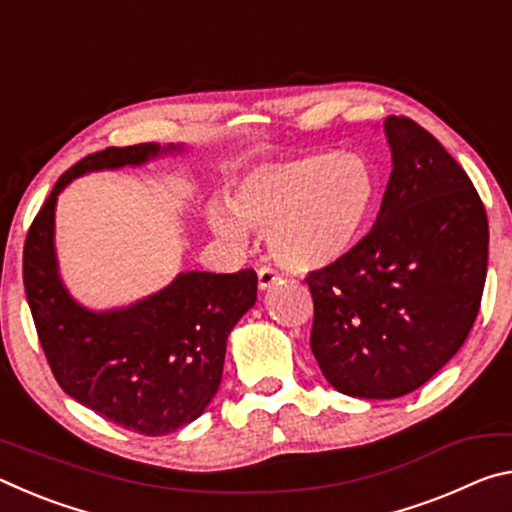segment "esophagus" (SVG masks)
<instances>
[{"label":"esophagus","mask_w":512,"mask_h":512,"mask_svg":"<svg viewBox=\"0 0 512 512\" xmlns=\"http://www.w3.org/2000/svg\"><path fill=\"white\" fill-rule=\"evenodd\" d=\"M280 280H282V275L271 266H262L257 271V282H259V289H262V291H268L273 287V284H277Z\"/></svg>","instance_id":"1"}]
</instances>
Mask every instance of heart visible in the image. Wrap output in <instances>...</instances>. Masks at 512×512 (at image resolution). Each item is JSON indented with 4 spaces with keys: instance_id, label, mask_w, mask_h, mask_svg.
<instances>
[{
    "instance_id": "obj_1",
    "label": "heart",
    "mask_w": 512,
    "mask_h": 512,
    "mask_svg": "<svg viewBox=\"0 0 512 512\" xmlns=\"http://www.w3.org/2000/svg\"><path fill=\"white\" fill-rule=\"evenodd\" d=\"M375 201L377 176L363 155L309 153L241 173L228 205H210L207 223L232 244L244 241V228L266 232L277 262L316 271L359 244Z\"/></svg>"
}]
</instances>
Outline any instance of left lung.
I'll use <instances>...</instances> for the list:
<instances>
[{
    "mask_svg": "<svg viewBox=\"0 0 512 512\" xmlns=\"http://www.w3.org/2000/svg\"><path fill=\"white\" fill-rule=\"evenodd\" d=\"M393 171L372 230L339 262L307 275L311 352L336 391L393 400L461 350L488 273V216L436 137L388 117Z\"/></svg>",
    "mask_w": 512,
    "mask_h": 512,
    "instance_id": "obj_1",
    "label": "left lung"
}]
</instances>
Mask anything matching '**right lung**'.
I'll return each mask as SVG.
<instances>
[{"mask_svg":"<svg viewBox=\"0 0 512 512\" xmlns=\"http://www.w3.org/2000/svg\"><path fill=\"white\" fill-rule=\"evenodd\" d=\"M183 144L110 146L67 169L24 241V291L60 388L101 418L164 436L201 415L219 391L232 327L255 305L257 273H178L128 307L92 311L69 296L54 246L58 194L90 171L142 167Z\"/></svg>","mask_w":512,"mask_h":512,"instance_id":"obj_1","label":"right lung"}]
</instances>
